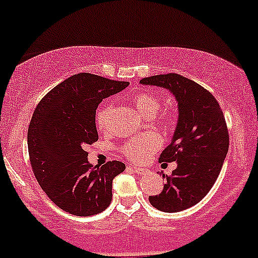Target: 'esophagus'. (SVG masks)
<instances>
[{
  "mask_svg": "<svg viewBox=\"0 0 258 258\" xmlns=\"http://www.w3.org/2000/svg\"><path fill=\"white\" fill-rule=\"evenodd\" d=\"M132 170H133V172H136V173H138V174H143V173H146V172H147L146 168H143V167L132 166Z\"/></svg>",
  "mask_w": 258,
  "mask_h": 258,
  "instance_id": "1",
  "label": "esophagus"
}]
</instances>
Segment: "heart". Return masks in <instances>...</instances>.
Returning a JSON list of instances; mask_svg holds the SVG:
<instances>
[{
	"instance_id": "obj_1",
	"label": "heart",
	"mask_w": 258,
	"mask_h": 258,
	"mask_svg": "<svg viewBox=\"0 0 258 258\" xmlns=\"http://www.w3.org/2000/svg\"><path fill=\"white\" fill-rule=\"evenodd\" d=\"M132 103L141 115L152 117L160 108V100L153 92H138L132 97ZM110 114V106H100L96 114V125L99 131H104ZM161 147V138L158 133L149 132L135 136L123 144L121 150L126 158L135 162H143Z\"/></svg>"
}]
</instances>
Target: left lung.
<instances>
[{"instance_id":"1","label":"left lung","mask_w":258,"mask_h":258,"mask_svg":"<svg viewBox=\"0 0 258 258\" xmlns=\"http://www.w3.org/2000/svg\"><path fill=\"white\" fill-rule=\"evenodd\" d=\"M142 85L171 91L178 102V121L172 142L160 155V162L177 161L166 184L149 203L164 212H178L198 204L215 184L229 148L223 111L206 88L178 74L142 79Z\"/></svg>"}]
</instances>
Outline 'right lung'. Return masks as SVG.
Masks as SVG:
<instances>
[{
    "label": "right lung",
    "mask_w": 258,
    "mask_h": 258,
    "mask_svg": "<svg viewBox=\"0 0 258 258\" xmlns=\"http://www.w3.org/2000/svg\"><path fill=\"white\" fill-rule=\"evenodd\" d=\"M127 86L126 81L76 74L52 88L32 114L28 130L31 168L47 197L69 214L86 217L110 205L112 179L125 171V164L92 166L86 147L98 141L99 103Z\"/></svg>",
    "instance_id": "right-lung-1"
}]
</instances>
